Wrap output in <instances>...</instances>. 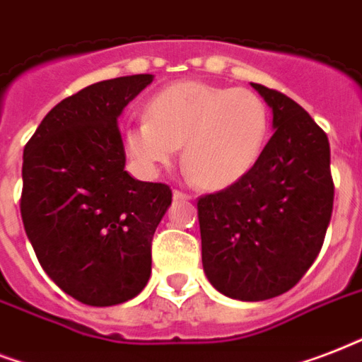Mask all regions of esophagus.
Returning a JSON list of instances; mask_svg holds the SVG:
<instances>
[{"instance_id": "esophagus-1", "label": "esophagus", "mask_w": 362, "mask_h": 362, "mask_svg": "<svg viewBox=\"0 0 362 362\" xmlns=\"http://www.w3.org/2000/svg\"><path fill=\"white\" fill-rule=\"evenodd\" d=\"M173 200L187 202V200H190V196L185 194V192H181V190H173Z\"/></svg>"}]
</instances>
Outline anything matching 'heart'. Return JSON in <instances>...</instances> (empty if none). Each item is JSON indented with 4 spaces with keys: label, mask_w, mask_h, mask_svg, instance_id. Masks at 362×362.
<instances>
[{
    "label": "heart",
    "mask_w": 362,
    "mask_h": 362,
    "mask_svg": "<svg viewBox=\"0 0 362 362\" xmlns=\"http://www.w3.org/2000/svg\"><path fill=\"white\" fill-rule=\"evenodd\" d=\"M147 117L124 132L126 153L156 172L185 145L189 175L204 189L240 183L259 162L270 134V111L255 92L181 81L153 96Z\"/></svg>",
    "instance_id": "1"
}]
</instances>
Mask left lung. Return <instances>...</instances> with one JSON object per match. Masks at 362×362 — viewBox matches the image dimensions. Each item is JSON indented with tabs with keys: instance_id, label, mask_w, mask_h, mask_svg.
I'll return each mask as SVG.
<instances>
[{
	"instance_id": "8db88e82",
	"label": "left lung",
	"mask_w": 362,
	"mask_h": 362,
	"mask_svg": "<svg viewBox=\"0 0 362 362\" xmlns=\"http://www.w3.org/2000/svg\"><path fill=\"white\" fill-rule=\"evenodd\" d=\"M272 109L274 136L249 175L198 200L202 264L219 293L268 300L317 259L334 202L329 137L285 94L251 83Z\"/></svg>"
}]
</instances>
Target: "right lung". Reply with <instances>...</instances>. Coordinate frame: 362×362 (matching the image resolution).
I'll list each match as a JSON object with an SVG mask.
<instances>
[{"mask_svg": "<svg viewBox=\"0 0 362 362\" xmlns=\"http://www.w3.org/2000/svg\"><path fill=\"white\" fill-rule=\"evenodd\" d=\"M155 75L100 81L62 100L28 141L22 223L47 276L75 300L115 306L151 277V240L168 185L126 172L119 117Z\"/></svg>", "mask_w": 362, "mask_h": 362, "instance_id": "1", "label": "right lung"}]
</instances>
